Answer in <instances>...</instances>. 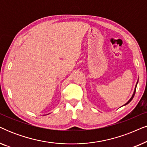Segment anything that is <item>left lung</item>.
<instances>
[{
    "label": "left lung",
    "mask_w": 147,
    "mask_h": 147,
    "mask_svg": "<svg viewBox=\"0 0 147 147\" xmlns=\"http://www.w3.org/2000/svg\"><path fill=\"white\" fill-rule=\"evenodd\" d=\"M138 81H137V83H136V87H135V88H134V93H133V94H132V97H131V98H130V99H129V100H128V101H127V102H126V103H125V105H123V106H124V105H127V104H128V103H129V102H130V101H131V100H132V98H134V94H135V92H136V86H137V84H138Z\"/></svg>",
    "instance_id": "obj_1"
}]
</instances>
